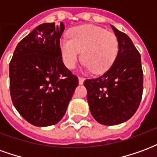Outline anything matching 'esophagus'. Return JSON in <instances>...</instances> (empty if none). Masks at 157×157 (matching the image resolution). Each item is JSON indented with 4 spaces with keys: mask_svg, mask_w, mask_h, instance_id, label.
<instances>
[{
    "mask_svg": "<svg viewBox=\"0 0 157 157\" xmlns=\"http://www.w3.org/2000/svg\"><path fill=\"white\" fill-rule=\"evenodd\" d=\"M78 82H79V84H80V85H82V84H83V82H84V78H82V77H80V76H79Z\"/></svg>",
    "mask_w": 157,
    "mask_h": 157,
    "instance_id": "34e87169",
    "label": "esophagus"
}]
</instances>
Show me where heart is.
Returning <instances> with one entry per match:
<instances>
[{
  "label": "heart",
  "instance_id": "1",
  "mask_svg": "<svg viewBox=\"0 0 157 157\" xmlns=\"http://www.w3.org/2000/svg\"><path fill=\"white\" fill-rule=\"evenodd\" d=\"M69 39L59 41V50L64 64L74 69L81 58L87 71L95 74L107 71L118 53V41L114 33L101 27L85 24L70 29Z\"/></svg>",
  "mask_w": 157,
  "mask_h": 157
}]
</instances>
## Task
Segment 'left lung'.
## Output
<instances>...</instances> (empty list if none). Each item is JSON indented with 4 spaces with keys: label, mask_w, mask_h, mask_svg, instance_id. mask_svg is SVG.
Listing matches in <instances>:
<instances>
[{
    "label": "left lung",
    "mask_w": 157,
    "mask_h": 157,
    "mask_svg": "<svg viewBox=\"0 0 157 157\" xmlns=\"http://www.w3.org/2000/svg\"><path fill=\"white\" fill-rule=\"evenodd\" d=\"M111 27L118 41L115 60L103 75L84 82L90 112L103 125L128 120L138 109L143 92L140 55L128 35Z\"/></svg>",
    "instance_id": "8db88e82"
}]
</instances>
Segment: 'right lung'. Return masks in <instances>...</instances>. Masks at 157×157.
Segmentation results:
<instances>
[{
    "label": "right lung",
    "instance_id": "add662e5",
    "mask_svg": "<svg viewBox=\"0 0 157 157\" xmlns=\"http://www.w3.org/2000/svg\"><path fill=\"white\" fill-rule=\"evenodd\" d=\"M63 22L43 23L19 42L9 65L10 93L20 115L45 127L61 120L78 79L62 61Z\"/></svg>",
    "mask_w": 157,
    "mask_h": 157
}]
</instances>
